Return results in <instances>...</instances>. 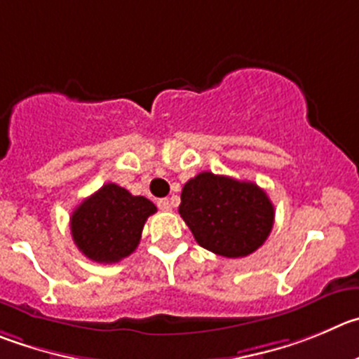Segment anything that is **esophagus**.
Here are the masks:
<instances>
[{"mask_svg":"<svg viewBox=\"0 0 359 359\" xmlns=\"http://www.w3.org/2000/svg\"><path fill=\"white\" fill-rule=\"evenodd\" d=\"M157 207H159L161 210H172V202H170L168 198H161L157 200Z\"/></svg>","mask_w":359,"mask_h":359,"instance_id":"esophagus-1","label":"esophagus"}]
</instances>
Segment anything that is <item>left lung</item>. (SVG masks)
<instances>
[{"instance_id": "obj_1", "label": "left lung", "mask_w": 359, "mask_h": 359, "mask_svg": "<svg viewBox=\"0 0 359 359\" xmlns=\"http://www.w3.org/2000/svg\"><path fill=\"white\" fill-rule=\"evenodd\" d=\"M179 214L200 246L226 259L259 250L274 223V207L266 191L210 172L184 184Z\"/></svg>"}]
</instances>
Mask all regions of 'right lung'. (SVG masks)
Wrapping results in <instances>:
<instances>
[{
	"mask_svg": "<svg viewBox=\"0 0 359 359\" xmlns=\"http://www.w3.org/2000/svg\"><path fill=\"white\" fill-rule=\"evenodd\" d=\"M156 205L123 187L104 184L70 216V232L83 255L99 264H115L129 257L142 239L147 217Z\"/></svg>",
	"mask_w": 359,
	"mask_h": 359,
	"instance_id": "obj_1",
	"label": "right lung"
}]
</instances>
